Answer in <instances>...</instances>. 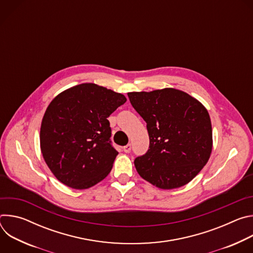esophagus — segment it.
Instances as JSON below:
<instances>
[{
  "label": "esophagus",
  "instance_id": "34e87169",
  "mask_svg": "<svg viewBox=\"0 0 253 253\" xmlns=\"http://www.w3.org/2000/svg\"><path fill=\"white\" fill-rule=\"evenodd\" d=\"M123 151H124L125 153H129V152L131 151V145H130V144H127L126 146L123 147Z\"/></svg>",
  "mask_w": 253,
  "mask_h": 253
}]
</instances>
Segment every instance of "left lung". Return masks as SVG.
Listing matches in <instances>:
<instances>
[{"label": "left lung", "instance_id": "left-lung-1", "mask_svg": "<svg viewBox=\"0 0 253 253\" xmlns=\"http://www.w3.org/2000/svg\"><path fill=\"white\" fill-rule=\"evenodd\" d=\"M128 97L147 123L150 140L147 153L134 161L139 175L163 190L189 183L212 152L211 120L204 105L175 88L129 92Z\"/></svg>", "mask_w": 253, "mask_h": 253}]
</instances>
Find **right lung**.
Masks as SVG:
<instances>
[{"mask_svg":"<svg viewBox=\"0 0 253 253\" xmlns=\"http://www.w3.org/2000/svg\"><path fill=\"white\" fill-rule=\"evenodd\" d=\"M127 101L94 83H83L58 94L47 107L40 130L43 158L60 182L88 189L110 173L118 152L111 146L108 121Z\"/></svg>","mask_w":253,"mask_h":253,"instance_id":"1","label":"right lung"}]
</instances>
